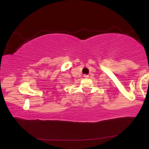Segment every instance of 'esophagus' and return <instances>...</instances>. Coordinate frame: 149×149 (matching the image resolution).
I'll return each instance as SVG.
<instances>
[{
	"instance_id": "esophagus-1",
	"label": "esophagus",
	"mask_w": 149,
	"mask_h": 149,
	"mask_svg": "<svg viewBox=\"0 0 149 149\" xmlns=\"http://www.w3.org/2000/svg\"><path fill=\"white\" fill-rule=\"evenodd\" d=\"M84 78H89V76H88V75L85 74V75H84Z\"/></svg>"
}]
</instances>
